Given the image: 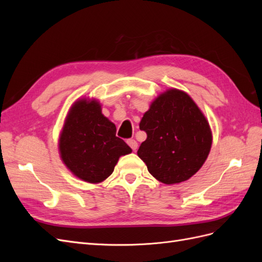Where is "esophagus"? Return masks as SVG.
I'll return each mask as SVG.
<instances>
[{
  "label": "esophagus",
  "mask_w": 262,
  "mask_h": 262,
  "mask_svg": "<svg viewBox=\"0 0 262 262\" xmlns=\"http://www.w3.org/2000/svg\"><path fill=\"white\" fill-rule=\"evenodd\" d=\"M126 143H128V144H129V146L134 150V152H136L137 148H138V142H137L136 140H132V139H130V140L126 141Z\"/></svg>",
  "instance_id": "esophagus-1"
}]
</instances>
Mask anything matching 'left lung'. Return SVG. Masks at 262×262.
I'll return each instance as SVG.
<instances>
[{
  "label": "left lung",
  "instance_id": "obj_1",
  "mask_svg": "<svg viewBox=\"0 0 262 262\" xmlns=\"http://www.w3.org/2000/svg\"><path fill=\"white\" fill-rule=\"evenodd\" d=\"M146 140L138 149L147 170L166 185L192 177L212 144L209 122L189 95L169 90L160 95L140 122Z\"/></svg>",
  "mask_w": 262,
  "mask_h": 262
}]
</instances>
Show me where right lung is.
<instances>
[{"mask_svg":"<svg viewBox=\"0 0 262 262\" xmlns=\"http://www.w3.org/2000/svg\"><path fill=\"white\" fill-rule=\"evenodd\" d=\"M116 125L101 114L97 101H76L60 137L62 161L75 176L97 184L112 175L121 155L132 152L116 137Z\"/></svg>","mask_w":262,"mask_h":262,"instance_id":"1","label":"right lung"}]
</instances>
